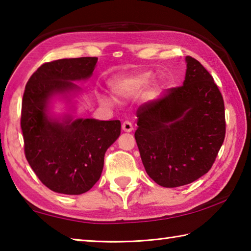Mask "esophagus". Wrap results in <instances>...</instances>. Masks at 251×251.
Wrapping results in <instances>:
<instances>
[{
    "label": "esophagus",
    "mask_w": 251,
    "mask_h": 251,
    "mask_svg": "<svg viewBox=\"0 0 251 251\" xmlns=\"http://www.w3.org/2000/svg\"><path fill=\"white\" fill-rule=\"evenodd\" d=\"M122 129L124 130V131H126V133H129V131H131V130L134 129V127H133V124H131L130 122L125 121L124 123H123V125H122Z\"/></svg>",
    "instance_id": "34e87169"
}]
</instances>
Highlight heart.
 Wrapping results in <instances>:
<instances>
[{"label":"heart","instance_id":"b5f03b06","mask_svg":"<svg viewBox=\"0 0 251 251\" xmlns=\"http://www.w3.org/2000/svg\"><path fill=\"white\" fill-rule=\"evenodd\" d=\"M152 80V75L149 72L139 74L128 76V78L121 80L118 83L114 85V93L120 98H129L133 95L139 94L145 91L150 85ZM103 103L111 104L112 101L107 98L102 99Z\"/></svg>","mask_w":251,"mask_h":251}]
</instances>
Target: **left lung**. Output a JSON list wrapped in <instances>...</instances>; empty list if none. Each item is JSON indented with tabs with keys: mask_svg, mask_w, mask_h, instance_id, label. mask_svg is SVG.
<instances>
[{
	"mask_svg": "<svg viewBox=\"0 0 251 251\" xmlns=\"http://www.w3.org/2000/svg\"><path fill=\"white\" fill-rule=\"evenodd\" d=\"M183 85L137 111L135 139L147 175L165 188L192 183L211 169L225 139L224 100L209 72L188 56Z\"/></svg>",
	"mask_w": 251,
	"mask_h": 251,
	"instance_id": "left-lung-1",
	"label": "left lung"
}]
</instances>
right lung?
I'll use <instances>...</instances> for the list:
<instances>
[{"instance_id": "1", "label": "right lung", "mask_w": 251, "mask_h": 251, "mask_svg": "<svg viewBox=\"0 0 251 251\" xmlns=\"http://www.w3.org/2000/svg\"><path fill=\"white\" fill-rule=\"evenodd\" d=\"M97 57L45 62L29 78L22 101L24 152L42 183L53 192L78 195L99 181L104 154L121 134V122L93 118L48 120L46 106L53 94L76 89L75 80L92 75Z\"/></svg>"}]
</instances>
